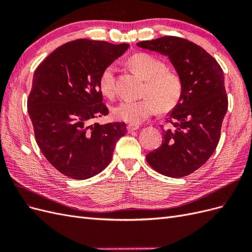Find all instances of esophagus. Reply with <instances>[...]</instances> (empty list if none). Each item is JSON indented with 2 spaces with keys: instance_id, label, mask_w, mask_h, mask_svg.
Returning <instances> with one entry per match:
<instances>
[{
  "instance_id": "1",
  "label": "esophagus",
  "mask_w": 252,
  "mask_h": 252,
  "mask_svg": "<svg viewBox=\"0 0 252 252\" xmlns=\"http://www.w3.org/2000/svg\"><path fill=\"white\" fill-rule=\"evenodd\" d=\"M138 129H139V125L129 124V125L127 126V130H128L129 132H132V131H134V130H138Z\"/></svg>"
}]
</instances>
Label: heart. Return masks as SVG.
<instances>
[{"mask_svg":"<svg viewBox=\"0 0 252 252\" xmlns=\"http://www.w3.org/2000/svg\"><path fill=\"white\" fill-rule=\"evenodd\" d=\"M131 69L145 80L144 97L141 100H125L112 109L113 117L119 121L138 125L150 118L158 109L166 112L173 109L182 97L183 83L181 77L173 70L167 69L162 60L149 53L140 52L128 60ZM116 69L112 65L101 73L98 87L101 93L111 97L116 93Z\"/></svg>","mask_w":252,"mask_h":252,"instance_id":"b5f03b06","label":"heart"}]
</instances>
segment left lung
Here are the masks:
<instances>
[{"label": "left lung", "mask_w": 252, "mask_h": 252, "mask_svg": "<svg viewBox=\"0 0 252 252\" xmlns=\"http://www.w3.org/2000/svg\"><path fill=\"white\" fill-rule=\"evenodd\" d=\"M136 45L168 57L183 83L181 100L166 119L170 128L163 129L162 145L146 156L147 163L166 177H186L208 161L219 144L228 108L224 72L207 51L182 37Z\"/></svg>", "instance_id": "8db88e82"}]
</instances>
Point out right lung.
<instances>
[{
  "label": "right lung",
  "instance_id": "right-lung-1",
  "mask_svg": "<svg viewBox=\"0 0 252 252\" xmlns=\"http://www.w3.org/2000/svg\"><path fill=\"white\" fill-rule=\"evenodd\" d=\"M129 45L80 39L68 42L45 59L33 73L27 109L35 141L61 173L86 180L111 162L125 123H93L107 116L98 87L101 73Z\"/></svg>",
  "mask_w": 252,
  "mask_h": 252
}]
</instances>
